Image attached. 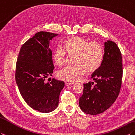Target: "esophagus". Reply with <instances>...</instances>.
Segmentation results:
<instances>
[{"label":"esophagus","mask_w":135,"mask_h":135,"mask_svg":"<svg viewBox=\"0 0 135 135\" xmlns=\"http://www.w3.org/2000/svg\"><path fill=\"white\" fill-rule=\"evenodd\" d=\"M74 84V82H70V81H68V80L65 81V84L66 86L72 85V84Z\"/></svg>","instance_id":"esophagus-1"}]
</instances>
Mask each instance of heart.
<instances>
[{"label":"heart","instance_id":"obj_1","mask_svg":"<svg viewBox=\"0 0 135 135\" xmlns=\"http://www.w3.org/2000/svg\"><path fill=\"white\" fill-rule=\"evenodd\" d=\"M64 48L56 47L53 53V60L59 66L64 65L67 60V53L75 54L74 65H68L59 70L57 77L60 79L76 81L89 73H93L101 66L103 60L104 51L101 44L91 41L79 36L65 39L62 42Z\"/></svg>","mask_w":135,"mask_h":135}]
</instances>
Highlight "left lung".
<instances>
[{"label": "left lung", "mask_w": 135, "mask_h": 135, "mask_svg": "<svg viewBox=\"0 0 135 135\" xmlns=\"http://www.w3.org/2000/svg\"><path fill=\"white\" fill-rule=\"evenodd\" d=\"M104 45L102 63L91 75L95 83L83 84V95L79 99L81 110L91 115L100 114L110 108L121 89L123 70L120 50L112 41H107Z\"/></svg>", "instance_id": "left-lung-1"}]
</instances>
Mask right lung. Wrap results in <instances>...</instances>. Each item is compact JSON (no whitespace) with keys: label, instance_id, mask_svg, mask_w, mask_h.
Instances as JSON below:
<instances>
[{"label":"right lung","instance_id":"1","mask_svg":"<svg viewBox=\"0 0 135 135\" xmlns=\"http://www.w3.org/2000/svg\"><path fill=\"white\" fill-rule=\"evenodd\" d=\"M58 36L46 32L37 33L22 46L17 59L15 80L21 94L30 108L42 113L57 108L63 81L53 78L45 83L54 70L49 42Z\"/></svg>","mask_w":135,"mask_h":135}]
</instances>
